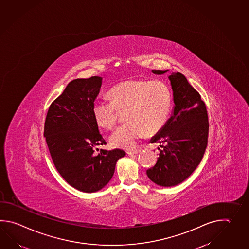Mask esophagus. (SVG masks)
<instances>
[{
  "label": "esophagus",
  "instance_id": "obj_1",
  "mask_svg": "<svg viewBox=\"0 0 249 249\" xmlns=\"http://www.w3.org/2000/svg\"><path fill=\"white\" fill-rule=\"evenodd\" d=\"M141 152V150H134V151H127V153L128 155H134V154H137Z\"/></svg>",
  "mask_w": 249,
  "mask_h": 249
}]
</instances>
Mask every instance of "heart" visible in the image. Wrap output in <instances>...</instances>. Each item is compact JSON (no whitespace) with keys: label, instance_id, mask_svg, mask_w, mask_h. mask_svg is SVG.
<instances>
[{"label":"heart","instance_id":"b5f03b06","mask_svg":"<svg viewBox=\"0 0 249 249\" xmlns=\"http://www.w3.org/2000/svg\"><path fill=\"white\" fill-rule=\"evenodd\" d=\"M110 102L96 100L92 114L97 125L111 129L117 122V110L127 108L126 121L110 137L114 147L133 149L147 134L156 133L168 121L172 107V92L162 81L127 79L108 92Z\"/></svg>","mask_w":249,"mask_h":249}]
</instances>
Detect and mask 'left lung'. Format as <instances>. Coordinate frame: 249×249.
<instances>
[{
  "instance_id": "obj_1",
  "label": "left lung",
  "mask_w": 249,
  "mask_h": 249,
  "mask_svg": "<svg viewBox=\"0 0 249 249\" xmlns=\"http://www.w3.org/2000/svg\"><path fill=\"white\" fill-rule=\"evenodd\" d=\"M168 70H152L163 74ZM173 90L172 115L151 142L160 143L154 167L146 170L153 183L171 187L183 182L198 167L208 145V119L206 105L185 76L175 72L168 76ZM165 143V146H161Z\"/></svg>"
}]
</instances>
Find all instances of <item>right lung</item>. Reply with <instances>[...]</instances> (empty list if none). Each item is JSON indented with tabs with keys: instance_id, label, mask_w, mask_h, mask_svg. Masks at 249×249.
<instances>
[{
	"instance_id": "add662e5",
	"label": "right lung",
	"mask_w": 249,
	"mask_h": 249,
	"mask_svg": "<svg viewBox=\"0 0 249 249\" xmlns=\"http://www.w3.org/2000/svg\"><path fill=\"white\" fill-rule=\"evenodd\" d=\"M101 77L76 79L66 86L49 108L44 137L56 170L71 186L83 193L105 187L116 162L126 152L94 148L107 144L92 114V105L102 85Z\"/></svg>"
}]
</instances>
